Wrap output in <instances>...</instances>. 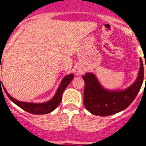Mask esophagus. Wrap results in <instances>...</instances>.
I'll list each match as a JSON object with an SVG mask.
<instances>
[{"mask_svg":"<svg viewBox=\"0 0 146 146\" xmlns=\"http://www.w3.org/2000/svg\"><path fill=\"white\" fill-rule=\"evenodd\" d=\"M83 73L82 70H78L76 71V74L77 75H82Z\"/></svg>","mask_w":146,"mask_h":146,"instance_id":"34e87169","label":"esophagus"}]
</instances>
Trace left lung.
<instances>
[{"label": "left lung", "mask_w": 146, "mask_h": 146, "mask_svg": "<svg viewBox=\"0 0 146 146\" xmlns=\"http://www.w3.org/2000/svg\"><path fill=\"white\" fill-rule=\"evenodd\" d=\"M143 78L144 68L141 58L137 78L134 83L125 90H106L100 84L94 73H85L82 76L84 81V107L92 114L100 117L110 116L120 112L127 108L134 100L141 88Z\"/></svg>", "instance_id": "8db88e82"}]
</instances>
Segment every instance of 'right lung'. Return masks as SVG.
<instances>
[{"mask_svg":"<svg viewBox=\"0 0 146 146\" xmlns=\"http://www.w3.org/2000/svg\"><path fill=\"white\" fill-rule=\"evenodd\" d=\"M1 68V67H0ZM73 74H70L64 77L62 79V82L60 84L58 87V90L56 91L55 96L50 100V101L44 102V103H30V102H21L16 100L13 97L9 95L7 92V90L4 89V91L9 98V100L12 102H13L15 105H17L18 107H20L25 111L33 114H46L48 113L52 112L53 110L58 107V105L60 104L62 99V94H63L64 90H65L67 85L70 83V82L73 80ZM1 81V79H0Z\"/></svg>","mask_w":146,"mask_h":146,"instance_id":"1","label":"right lung"}]
</instances>
